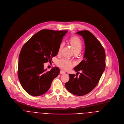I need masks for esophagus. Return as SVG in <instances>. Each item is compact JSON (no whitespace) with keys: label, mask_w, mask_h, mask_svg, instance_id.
Here are the masks:
<instances>
[{"label":"esophagus","mask_w":124,"mask_h":124,"mask_svg":"<svg viewBox=\"0 0 124 124\" xmlns=\"http://www.w3.org/2000/svg\"><path fill=\"white\" fill-rule=\"evenodd\" d=\"M65 73V72L63 70H61L60 71V74H64Z\"/></svg>","instance_id":"obj_1"}]
</instances>
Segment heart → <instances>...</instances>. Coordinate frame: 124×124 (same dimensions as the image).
Returning a JSON list of instances; mask_svg holds the SVG:
<instances>
[{"instance_id":"b5f03b06","label":"heart","mask_w":124,"mask_h":124,"mask_svg":"<svg viewBox=\"0 0 124 124\" xmlns=\"http://www.w3.org/2000/svg\"><path fill=\"white\" fill-rule=\"evenodd\" d=\"M69 43L76 54L81 52L83 47V43L79 37L76 36H72L69 39ZM63 46V43H61L58 49V54L61 53ZM58 64L59 66L66 70L71 68L73 65V63L66 59H62L59 60L58 62Z\"/></svg>"}]
</instances>
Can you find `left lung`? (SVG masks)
Listing matches in <instances>:
<instances>
[{"mask_svg":"<svg viewBox=\"0 0 124 124\" xmlns=\"http://www.w3.org/2000/svg\"><path fill=\"white\" fill-rule=\"evenodd\" d=\"M77 34L84 39L85 51L83 60L74 69L76 72L81 70L82 73L79 77L69 74V80L65 86L72 94L83 96L91 92L98 84L105 69L106 54L100 41L91 32L84 30Z\"/></svg>","mask_w":124,"mask_h":124,"instance_id":"left-lung-1","label":"left lung"}]
</instances>
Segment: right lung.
<instances>
[{
	"label": "right lung",
	"instance_id": "add662e5",
	"mask_svg": "<svg viewBox=\"0 0 124 124\" xmlns=\"http://www.w3.org/2000/svg\"><path fill=\"white\" fill-rule=\"evenodd\" d=\"M67 32L42 30L23 46L19 56L18 77L23 88L30 95L38 96L46 93L59 75L58 67L46 71L44 63L51 61L58 54L59 46Z\"/></svg>",
	"mask_w": 124,
	"mask_h": 124
}]
</instances>
